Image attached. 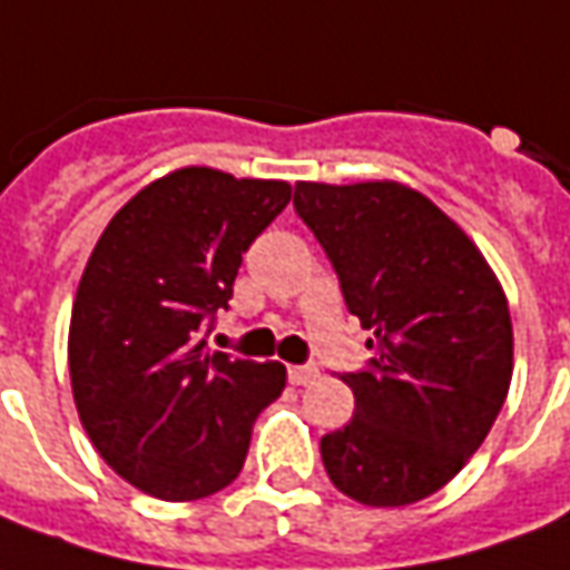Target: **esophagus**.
<instances>
[{"instance_id": "obj_1", "label": "esophagus", "mask_w": 570, "mask_h": 570, "mask_svg": "<svg viewBox=\"0 0 570 570\" xmlns=\"http://www.w3.org/2000/svg\"><path fill=\"white\" fill-rule=\"evenodd\" d=\"M320 379V366L316 363H304V366H292L288 368V382L292 384H309V382H316Z\"/></svg>"}]
</instances>
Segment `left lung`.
<instances>
[{
  "instance_id": "8db88e82",
  "label": "left lung",
  "mask_w": 570,
  "mask_h": 570,
  "mask_svg": "<svg viewBox=\"0 0 570 570\" xmlns=\"http://www.w3.org/2000/svg\"><path fill=\"white\" fill-rule=\"evenodd\" d=\"M294 210L375 353L341 375L356 410L320 441L325 472L363 505L425 500L462 472L509 394L502 285L472 238L410 186L297 183Z\"/></svg>"
}]
</instances>
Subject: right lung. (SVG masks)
Instances as JSON below:
<instances>
[{"label":"right lung","mask_w":570,"mask_h":570,"mask_svg":"<svg viewBox=\"0 0 570 570\" xmlns=\"http://www.w3.org/2000/svg\"><path fill=\"white\" fill-rule=\"evenodd\" d=\"M292 202L282 179L183 167L132 195L82 269L70 313L73 403L132 488L186 502L229 488L282 363L210 351L250 242Z\"/></svg>","instance_id":"obj_1"}]
</instances>
